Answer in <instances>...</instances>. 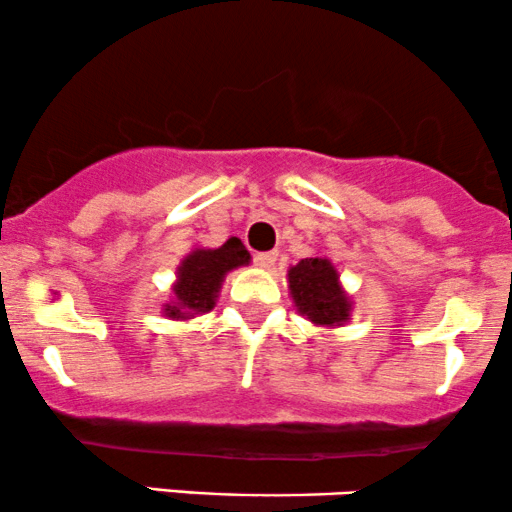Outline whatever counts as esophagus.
<instances>
[{
	"instance_id": "1",
	"label": "esophagus",
	"mask_w": 512,
	"mask_h": 512,
	"mask_svg": "<svg viewBox=\"0 0 512 512\" xmlns=\"http://www.w3.org/2000/svg\"><path fill=\"white\" fill-rule=\"evenodd\" d=\"M275 261H278V254H275V251H263V254H256V263L261 268H273Z\"/></svg>"
}]
</instances>
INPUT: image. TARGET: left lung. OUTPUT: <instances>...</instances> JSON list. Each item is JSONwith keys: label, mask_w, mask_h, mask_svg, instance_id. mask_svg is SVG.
<instances>
[{"label": "left lung", "mask_w": 512, "mask_h": 512, "mask_svg": "<svg viewBox=\"0 0 512 512\" xmlns=\"http://www.w3.org/2000/svg\"><path fill=\"white\" fill-rule=\"evenodd\" d=\"M290 290L297 309L318 326H340L350 316V302L326 258H302L290 270Z\"/></svg>", "instance_id": "1"}]
</instances>
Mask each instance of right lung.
Returning a JSON list of instances; mask_svg holds the SVG:
<instances>
[{
	"label": "right lung",
	"mask_w": 512,
	"mask_h": 512,
	"mask_svg": "<svg viewBox=\"0 0 512 512\" xmlns=\"http://www.w3.org/2000/svg\"><path fill=\"white\" fill-rule=\"evenodd\" d=\"M249 251L237 237L225 242L220 249H196L186 256L179 268V282L174 285L177 304L170 306V316L184 318L189 314H206L215 306L220 282L227 270L249 263Z\"/></svg>",
	"instance_id": "obj_1"
}]
</instances>
